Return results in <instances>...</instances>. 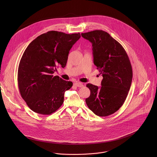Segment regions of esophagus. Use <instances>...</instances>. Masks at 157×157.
Instances as JSON below:
<instances>
[{"label":"esophagus","instance_id":"esophagus-1","mask_svg":"<svg viewBox=\"0 0 157 157\" xmlns=\"http://www.w3.org/2000/svg\"><path fill=\"white\" fill-rule=\"evenodd\" d=\"M75 85L76 86L80 87V88L83 86V84L82 83H81V82H76V83H75Z\"/></svg>","mask_w":157,"mask_h":157}]
</instances>
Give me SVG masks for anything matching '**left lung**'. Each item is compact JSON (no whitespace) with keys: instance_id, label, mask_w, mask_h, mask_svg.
<instances>
[{"instance_id":"8db88e82","label":"left lung","mask_w":157,"mask_h":157,"mask_svg":"<svg viewBox=\"0 0 157 157\" xmlns=\"http://www.w3.org/2000/svg\"><path fill=\"white\" fill-rule=\"evenodd\" d=\"M81 34L92 43L94 63L103 76L100 88L86 85L90 94L85 101L95 115L106 117L124 103L132 83V66L124 48L108 33L95 30Z\"/></svg>"}]
</instances>
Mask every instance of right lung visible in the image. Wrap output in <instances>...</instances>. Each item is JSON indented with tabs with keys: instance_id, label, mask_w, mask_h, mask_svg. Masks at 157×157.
Returning a JSON list of instances; mask_svg holds the SVG:
<instances>
[{
	"instance_id": "obj_1",
	"label": "right lung",
	"mask_w": 157,
	"mask_h": 157,
	"mask_svg": "<svg viewBox=\"0 0 157 157\" xmlns=\"http://www.w3.org/2000/svg\"><path fill=\"white\" fill-rule=\"evenodd\" d=\"M80 37V33L48 31L33 40L24 51L18 67V87L33 111L51 115L62 105L64 93L72 82L53 74L57 67H65L69 52Z\"/></svg>"
}]
</instances>
